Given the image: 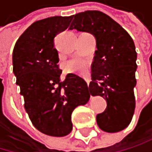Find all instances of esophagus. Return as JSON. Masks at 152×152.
I'll list each match as a JSON object with an SVG mask.
<instances>
[{"label": "esophagus", "instance_id": "34e87169", "mask_svg": "<svg viewBox=\"0 0 152 152\" xmlns=\"http://www.w3.org/2000/svg\"><path fill=\"white\" fill-rule=\"evenodd\" d=\"M85 80H86V84H87V86H89V83H90V78H89V77H85Z\"/></svg>", "mask_w": 152, "mask_h": 152}]
</instances>
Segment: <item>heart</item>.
Returning a JSON list of instances; mask_svg holds the SVG:
<instances>
[{
	"mask_svg": "<svg viewBox=\"0 0 152 152\" xmlns=\"http://www.w3.org/2000/svg\"><path fill=\"white\" fill-rule=\"evenodd\" d=\"M66 68L68 72L77 73V74H85L87 69L86 63L80 59H73L66 63Z\"/></svg>",
	"mask_w": 152,
	"mask_h": 152,
	"instance_id": "heart-1",
	"label": "heart"
}]
</instances>
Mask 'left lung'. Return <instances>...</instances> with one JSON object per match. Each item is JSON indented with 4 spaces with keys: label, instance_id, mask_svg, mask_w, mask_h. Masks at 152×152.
I'll return each instance as SVG.
<instances>
[{
    "label": "left lung",
    "instance_id": "left-lung-1",
    "mask_svg": "<svg viewBox=\"0 0 152 152\" xmlns=\"http://www.w3.org/2000/svg\"><path fill=\"white\" fill-rule=\"evenodd\" d=\"M92 34L96 42L88 89L107 100V108L96 115L98 127L106 132L126 129L135 110L137 53L130 35L102 12L86 11L74 15L69 30Z\"/></svg>",
    "mask_w": 152,
    "mask_h": 152
}]
</instances>
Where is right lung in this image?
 <instances>
[{"instance_id": "1", "label": "right lung", "mask_w": 152, "mask_h": 152, "mask_svg": "<svg viewBox=\"0 0 152 152\" xmlns=\"http://www.w3.org/2000/svg\"><path fill=\"white\" fill-rule=\"evenodd\" d=\"M72 16H54L34 22L19 37L12 52L13 74L24 108L42 133L64 137L71 132L73 110L88 102L86 82L75 74L60 78L54 39L69 26Z\"/></svg>"}]
</instances>
